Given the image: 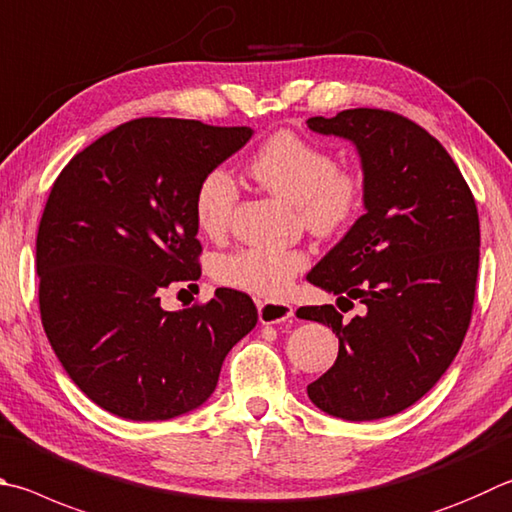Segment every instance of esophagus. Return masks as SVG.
Here are the masks:
<instances>
[{"label":"esophagus","mask_w":512,"mask_h":512,"mask_svg":"<svg viewBox=\"0 0 512 512\" xmlns=\"http://www.w3.org/2000/svg\"><path fill=\"white\" fill-rule=\"evenodd\" d=\"M257 311L262 324H280L293 318V306L286 302H257Z\"/></svg>","instance_id":"obj_1"}]
</instances>
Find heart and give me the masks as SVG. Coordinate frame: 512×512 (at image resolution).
Wrapping results in <instances>:
<instances>
[{
	"mask_svg": "<svg viewBox=\"0 0 512 512\" xmlns=\"http://www.w3.org/2000/svg\"><path fill=\"white\" fill-rule=\"evenodd\" d=\"M246 170L262 188L293 203L297 217L315 235H333L347 228L362 206L360 176L336 167L324 147L288 129L268 136L250 156ZM237 201L239 188L226 170L217 167L203 174L192 199L197 228L206 237L224 235ZM306 264L309 257L297 248L253 246L219 257L212 275L219 284L237 291L282 297Z\"/></svg>",
	"mask_w": 512,
	"mask_h": 512,
	"instance_id": "b5f03b06",
	"label": "heart"
}]
</instances>
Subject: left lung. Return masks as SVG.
Returning a JSON list of instances; mask_svg holds the SVG:
<instances>
[{
	"label": "left lung",
	"mask_w": 512,
	"mask_h": 512,
	"mask_svg": "<svg viewBox=\"0 0 512 512\" xmlns=\"http://www.w3.org/2000/svg\"><path fill=\"white\" fill-rule=\"evenodd\" d=\"M306 125L356 147L365 208L306 275L365 309L349 322L331 304L297 309L340 340L306 394L331 416L376 421L423 398L461 349L479 271L477 206L452 156L412 120L360 107Z\"/></svg>",
	"instance_id": "obj_1"
}]
</instances>
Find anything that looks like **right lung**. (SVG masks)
I'll use <instances>...</instances> for the list:
<instances>
[{
    "label": "right lung",
    "mask_w": 512,
    "mask_h": 512,
    "mask_svg": "<svg viewBox=\"0 0 512 512\" xmlns=\"http://www.w3.org/2000/svg\"><path fill=\"white\" fill-rule=\"evenodd\" d=\"M253 134L129 120L55 179L35 241L40 315L64 371L102 410L129 421L197 410L228 351L257 324L253 300L232 288L192 309L161 306L163 288L201 275L197 183Z\"/></svg>",
    "instance_id": "add662e5"
}]
</instances>
